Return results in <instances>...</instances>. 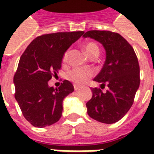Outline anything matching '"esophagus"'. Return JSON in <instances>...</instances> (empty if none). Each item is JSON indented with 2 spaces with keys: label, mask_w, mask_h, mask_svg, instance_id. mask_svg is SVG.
I'll list each match as a JSON object with an SVG mask.
<instances>
[{
  "label": "esophagus",
  "mask_w": 154,
  "mask_h": 154,
  "mask_svg": "<svg viewBox=\"0 0 154 154\" xmlns=\"http://www.w3.org/2000/svg\"><path fill=\"white\" fill-rule=\"evenodd\" d=\"M81 88L80 86H77V85H74V90L78 91Z\"/></svg>",
  "instance_id": "obj_1"
}]
</instances>
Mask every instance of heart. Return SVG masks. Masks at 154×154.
<instances>
[{"label": "heart", "instance_id": "heart-1", "mask_svg": "<svg viewBox=\"0 0 154 154\" xmlns=\"http://www.w3.org/2000/svg\"><path fill=\"white\" fill-rule=\"evenodd\" d=\"M85 51L87 53V56L89 57H92L97 55L98 56L100 54V50L97 44L92 42H89L85 45ZM69 54L70 51L67 49V51L64 52L63 57H62V61L64 64L67 63L68 62V57H69ZM93 75V72L90 69H84V68H81V67H74L73 69L67 73V78L72 82H73L74 83L77 84V85H82L87 82V81L90 79L91 77Z\"/></svg>", "mask_w": 154, "mask_h": 154}]
</instances>
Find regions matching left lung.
I'll return each mask as SVG.
<instances>
[{
    "label": "left lung",
    "instance_id": "1",
    "mask_svg": "<svg viewBox=\"0 0 154 154\" xmlns=\"http://www.w3.org/2000/svg\"><path fill=\"white\" fill-rule=\"evenodd\" d=\"M83 37L98 41L106 54L103 67L94 78L100 83V88H91L92 97L86 104L87 114L99 122L113 124L129 111L139 89L138 58L132 46L117 33L90 30ZM105 85L108 88L102 92Z\"/></svg>",
    "mask_w": 154,
    "mask_h": 154
}]
</instances>
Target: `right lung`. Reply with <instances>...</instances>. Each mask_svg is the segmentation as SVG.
<instances>
[{
    "label": "right lung",
    "mask_w": 154,
    "mask_h": 154,
    "mask_svg": "<svg viewBox=\"0 0 154 154\" xmlns=\"http://www.w3.org/2000/svg\"><path fill=\"white\" fill-rule=\"evenodd\" d=\"M83 34L74 31L41 35L21 55L14 76L15 97L24 117L32 125L44 128L61 118L63 100L74 87L67 80L58 88L49 87L48 82L61 68L64 52Z\"/></svg>",
    "instance_id": "add662e5"
}]
</instances>
